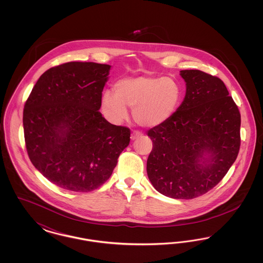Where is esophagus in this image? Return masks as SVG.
Instances as JSON below:
<instances>
[{
	"instance_id": "1",
	"label": "esophagus",
	"mask_w": 263,
	"mask_h": 263,
	"mask_svg": "<svg viewBox=\"0 0 263 263\" xmlns=\"http://www.w3.org/2000/svg\"><path fill=\"white\" fill-rule=\"evenodd\" d=\"M142 133L141 132H139V131H133L132 133H131V140H137L139 138L142 137Z\"/></svg>"
}]
</instances>
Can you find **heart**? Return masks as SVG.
Returning a JSON list of instances; mask_svg holds the SVG:
<instances>
[{
  "instance_id": "b5f03b06",
  "label": "heart",
  "mask_w": 263,
  "mask_h": 263,
  "mask_svg": "<svg viewBox=\"0 0 263 263\" xmlns=\"http://www.w3.org/2000/svg\"><path fill=\"white\" fill-rule=\"evenodd\" d=\"M114 93L103 92L101 108L105 117L118 124L133 108L134 120L140 125L155 127L166 122L180 104L182 89L172 77L140 76L126 78L114 84Z\"/></svg>"
}]
</instances>
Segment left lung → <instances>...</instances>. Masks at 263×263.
<instances>
[{
  "instance_id": "1",
  "label": "left lung",
  "mask_w": 263,
  "mask_h": 263,
  "mask_svg": "<svg viewBox=\"0 0 263 263\" xmlns=\"http://www.w3.org/2000/svg\"><path fill=\"white\" fill-rule=\"evenodd\" d=\"M180 76L186 83L182 103L166 122L148 130L147 174L164 196L193 199L215 187L235 163L240 113L218 77L200 70Z\"/></svg>"
}]
</instances>
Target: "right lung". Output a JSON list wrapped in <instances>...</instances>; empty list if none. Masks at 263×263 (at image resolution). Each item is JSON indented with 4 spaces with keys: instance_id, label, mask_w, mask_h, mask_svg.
<instances>
[{
    "instance_id": "add662e5",
    "label": "right lung",
    "mask_w": 263,
    "mask_h": 263,
    "mask_svg": "<svg viewBox=\"0 0 263 263\" xmlns=\"http://www.w3.org/2000/svg\"><path fill=\"white\" fill-rule=\"evenodd\" d=\"M110 66L68 62L38 79L24 109L25 147L32 164L53 184L88 192L112 175L130 142V129L99 111Z\"/></svg>"
}]
</instances>
